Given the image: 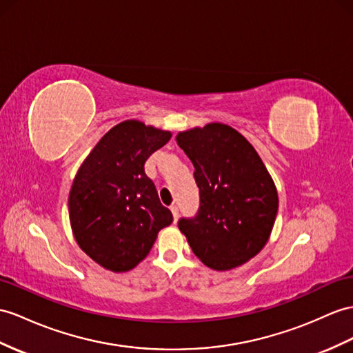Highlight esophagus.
I'll use <instances>...</instances> for the list:
<instances>
[{"mask_svg":"<svg viewBox=\"0 0 353 353\" xmlns=\"http://www.w3.org/2000/svg\"><path fill=\"white\" fill-rule=\"evenodd\" d=\"M170 211H172V216H174V220L176 221V220H178V216H179L178 206H176V205H172V206H170Z\"/></svg>","mask_w":353,"mask_h":353,"instance_id":"34e87169","label":"esophagus"}]
</instances>
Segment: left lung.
<instances>
[{
    "label": "left lung",
    "instance_id": "left-lung-1",
    "mask_svg": "<svg viewBox=\"0 0 353 353\" xmlns=\"http://www.w3.org/2000/svg\"><path fill=\"white\" fill-rule=\"evenodd\" d=\"M176 142L194 166L199 210L178 228L210 268L245 263L268 241L279 196L270 172L245 137L221 123L179 132Z\"/></svg>",
    "mask_w": 353,
    "mask_h": 353
}]
</instances>
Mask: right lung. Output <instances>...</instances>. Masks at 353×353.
I'll use <instances>...</instances> for the list:
<instances>
[{
  "label": "right lung",
  "instance_id": "obj_1",
  "mask_svg": "<svg viewBox=\"0 0 353 353\" xmlns=\"http://www.w3.org/2000/svg\"><path fill=\"white\" fill-rule=\"evenodd\" d=\"M170 136L127 119L101 137L77 170L68 196L72 230L82 250L103 268H134L174 220L143 168Z\"/></svg>",
  "mask_w": 353,
  "mask_h": 353
}]
</instances>
